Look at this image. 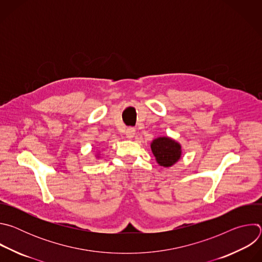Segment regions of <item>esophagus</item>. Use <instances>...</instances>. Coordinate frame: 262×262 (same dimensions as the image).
<instances>
[{
	"instance_id": "obj_1",
	"label": "esophagus",
	"mask_w": 262,
	"mask_h": 262,
	"mask_svg": "<svg viewBox=\"0 0 262 262\" xmlns=\"http://www.w3.org/2000/svg\"><path fill=\"white\" fill-rule=\"evenodd\" d=\"M135 134H136V129H135L134 127H129V128H127L126 132H125V136H126V138H128V139L134 138V137H135Z\"/></svg>"
}]
</instances>
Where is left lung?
<instances>
[{
  "label": "left lung",
  "mask_w": 262,
  "mask_h": 262,
  "mask_svg": "<svg viewBox=\"0 0 262 262\" xmlns=\"http://www.w3.org/2000/svg\"><path fill=\"white\" fill-rule=\"evenodd\" d=\"M151 150L160 166L171 167L181 157V146L169 137H160L152 141Z\"/></svg>",
  "instance_id": "obj_1"
}]
</instances>
